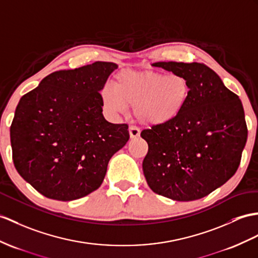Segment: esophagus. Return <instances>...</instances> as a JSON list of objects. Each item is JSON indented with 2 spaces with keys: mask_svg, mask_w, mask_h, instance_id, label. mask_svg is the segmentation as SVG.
Listing matches in <instances>:
<instances>
[{
  "mask_svg": "<svg viewBox=\"0 0 258 258\" xmlns=\"http://www.w3.org/2000/svg\"><path fill=\"white\" fill-rule=\"evenodd\" d=\"M129 135H130L131 139H136V138L140 136V130L138 129L137 127H135V125H130V127H129Z\"/></svg>",
  "mask_w": 258,
  "mask_h": 258,
  "instance_id": "34e87169",
  "label": "esophagus"
}]
</instances>
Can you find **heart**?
Returning a JSON list of instances; mask_svg holds the SVG:
<instances>
[{"mask_svg":"<svg viewBox=\"0 0 258 258\" xmlns=\"http://www.w3.org/2000/svg\"><path fill=\"white\" fill-rule=\"evenodd\" d=\"M190 94V84L179 73L125 70L117 75L115 85L100 92L104 108L111 115L124 114L134 106V115L147 125H164L174 121Z\"/></svg>","mask_w":258,"mask_h":258,"instance_id":"heart-1","label":"heart"}]
</instances>
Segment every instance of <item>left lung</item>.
Masks as SVG:
<instances>
[{"mask_svg":"<svg viewBox=\"0 0 258 258\" xmlns=\"http://www.w3.org/2000/svg\"><path fill=\"white\" fill-rule=\"evenodd\" d=\"M190 84L186 106L174 121L143 130L149 151L142 163L149 187L177 202L209 195L233 176L247 140L240 98L219 75L198 62H155Z\"/></svg>","mask_w":258,"mask_h":258,"instance_id":"left-lung-1","label":"left lung"}]
</instances>
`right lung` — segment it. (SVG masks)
Listing matches in <instances>:
<instances>
[{
	"instance_id": "1",
	"label": "right lung",
	"mask_w": 258,
	"mask_h": 258,
	"mask_svg": "<svg viewBox=\"0 0 258 258\" xmlns=\"http://www.w3.org/2000/svg\"><path fill=\"white\" fill-rule=\"evenodd\" d=\"M117 68L96 61L55 71L20 99L10 129L14 165L45 197L70 202L96 190L128 142V125L104 118L99 93Z\"/></svg>"
}]
</instances>
